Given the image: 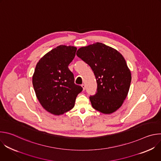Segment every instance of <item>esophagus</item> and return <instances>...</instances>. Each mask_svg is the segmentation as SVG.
<instances>
[{
    "label": "esophagus",
    "mask_w": 161,
    "mask_h": 161,
    "mask_svg": "<svg viewBox=\"0 0 161 161\" xmlns=\"http://www.w3.org/2000/svg\"><path fill=\"white\" fill-rule=\"evenodd\" d=\"M81 86H82V88H83V90L84 91L85 89V85H84V84H82V85H81Z\"/></svg>",
    "instance_id": "34e87169"
}]
</instances>
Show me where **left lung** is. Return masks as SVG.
<instances>
[{
    "mask_svg": "<svg viewBox=\"0 0 161 161\" xmlns=\"http://www.w3.org/2000/svg\"><path fill=\"white\" fill-rule=\"evenodd\" d=\"M76 55L96 76L97 88L96 94L90 97L92 106L104 114L117 111L125 99L131 82L130 71L122 55L101 42L81 47Z\"/></svg>",
    "mask_w": 161,
    "mask_h": 161,
    "instance_id": "8db88e82",
    "label": "left lung"
}]
</instances>
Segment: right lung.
I'll use <instances>...</instances> for the list:
<instances>
[{"label": "right lung", "instance_id": "1", "mask_svg": "<svg viewBox=\"0 0 161 161\" xmlns=\"http://www.w3.org/2000/svg\"><path fill=\"white\" fill-rule=\"evenodd\" d=\"M77 48L60 45L44 55L37 62L32 76L36 95L41 106L50 113L60 115L75 106L83 88L75 83L68 65Z\"/></svg>", "mask_w": 161, "mask_h": 161}]
</instances>
